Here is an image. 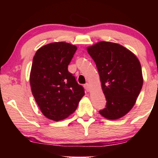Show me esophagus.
<instances>
[{
	"label": "esophagus",
	"mask_w": 158,
	"mask_h": 158,
	"mask_svg": "<svg viewBox=\"0 0 158 158\" xmlns=\"http://www.w3.org/2000/svg\"><path fill=\"white\" fill-rule=\"evenodd\" d=\"M85 90H87V91H90V84L89 83H86V84H85Z\"/></svg>",
	"instance_id": "obj_1"
}]
</instances>
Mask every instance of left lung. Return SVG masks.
Here are the masks:
<instances>
[{
	"label": "left lung",
	"mask_w": 158,
	"mask_h": 158,
	"mask_svg": "<svg viewBox=\"0 0 158 158\" xmlns=\"http://www.w3.org/2000/svg\"><path fill=\"white\" fill-rule=\"evenodd\" d=\"M87 50L96 64L106 100L99 113L108 119H118L132 109L141 91L143 77L139 60L113 42H98Z\"/></svg>",
	"instance_id": "left-lung-1"
}]
</instances>
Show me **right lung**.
I'll list each match as a JSON object with an SVG mask.
<instances>
[{"instance_id": "obj_1", "label": "right lung", "mask_w": 158, "mask_h": 158, "mask_svg": "<svg viewBox=\"0 0 158 158\" xmlns=\"http://www.w3.org/2000/svg\"><path fill=\"white\" fill-rule=\"evenodd\" d=\"M77 47L66 42H54L38 49L30 73L32 94L42 114L58 121L76 110L85 91L68 67Z\"/></svg>"}]
</instances>
